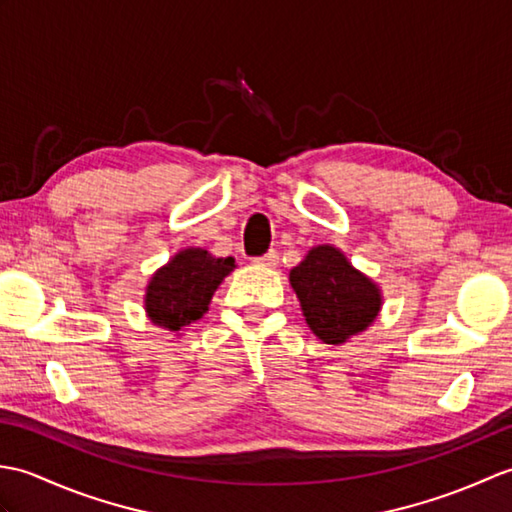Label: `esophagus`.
Segmentation results:
<instances>
[{"instance_id":"esophagus-1","label":"esophagus","mask_w":512,"mask_h":512,"mask_svg":"<svg viewBox=\"0 0 512 512\" xmlns=\"http://www.w3.org/2000/svg\"><path fill=\"white\" fill-rule=\"evenodd\" d=\"M253 264L264 266V268H275L279 264V255L275 253V250H270V253L262 255V257H253Z\"/></svg>"}]
</instances>
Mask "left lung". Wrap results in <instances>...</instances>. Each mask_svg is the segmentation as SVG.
Masks as SVG:
<instances>
[{
  "mask_svg": "<svg viewBox=\"0 0 512 512\" xmlns=\"http://www.w3.org/2000/svg\"><path fill=\"white\" fill-rule=\"evenodd\" d=\"M290 286L301 301L308 328L330 345L345 343L367 330L383 306L374 281L330 244L314 246L290 270Z\"/></svg>",
  "mask_w": 512,
  "mask_h": 512,
  "instance_id": "8db88e82",
  "label": "left lung"
}]
</instances>
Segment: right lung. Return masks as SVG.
Instances as JSON below:
<instances>
[{
  "instance_id": "obj_1",
  "label": "right lung",
  "mask_w": 512,
  "mask_h": 512,
  "mask_svg": "<svg viewBox=\"0 0 512 512\" xmlns=\"http://www.w3.org/2000/svg\"><path fill=\"white\" fill-rule=\"evenodd\" d=\"M235 268L233 257H213L204 248H184L158 268L147 284L145 310L154 325L180 332L202 319L217 286Z\"/></svg>"
}]
</instances>
